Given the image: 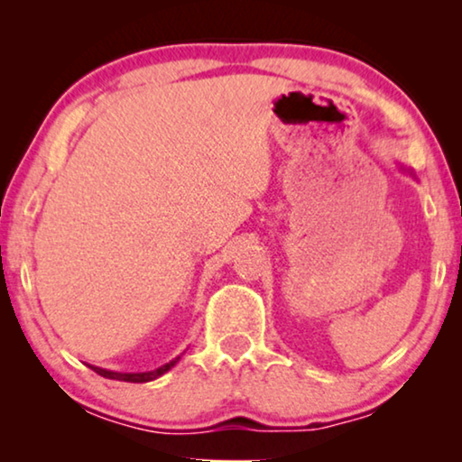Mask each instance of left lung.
Returning <instances> with one entry per match:
<instances>
[{"label":"left lung","mask_w":462,"mask_h":462,"mask_svg":"<svg viewBox=\"0 0 462 462\" xmlns=\"http://www.w3.org/2000/svg\"><path fill=\"white\" fill-rule=\"evenodd\" d=\"M402 170H403V168H402ZM410 174H412V172H410Z\"/></svg>","instance_id":"obj_1"}]
</instances>
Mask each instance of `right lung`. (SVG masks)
I'll return each instance as SVG.
<instances>
[{
    "instance_id": "obj_1",
    "label": "right lung",
    "mask_w": 462,
    "mask_h": 462,
    "mask_svg": "<svg viewBox=\"0 0 462 462\" xmlns=\"http://www.w3.org/2000/svg\"><path fill=\"white\" fill-rule=\"evenodd\" d=\"M180 357H174L172 362L160 365V368L155 370H149V372H113V370H105V368H98V365H90V368L97 372V374L105 376V378H113V381H124V383H149V381H155V378H160L162 374H166L170 368H174L176 362H179Z\"/></svg>"
}]
</instances>
